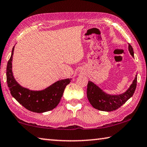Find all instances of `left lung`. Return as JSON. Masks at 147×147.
Wrapping results in <instances>:
<instances>
[{"label":"left lung","mask_w":147,"mask_h":147,"mask_svg":"<svg viewBox=\"0 0 147 147\" xmlns=\"http://www.w3.org/2000/svg\"><path fill=\"white\" fill-rule=\"evenodd\" d=\"M128 51L131 56L134 57V50L130 44H128ZM137 76L136 74L130 88L123 93L119 94L106 93L93 82L89 81L87 96L89 102L93 108L100 111H112L117 109L133 96L136 89Z\"/></svg>","instance_id":"8db88e82"}]
</instances>
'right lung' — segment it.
I'll return each mask as SVG.
<instances>
[{
  "label": "right lung",
  "instance_id": "add662e5",
  "mask_svg": "<svg viewBox=\"0 0 147 147\" xmlns=\"http://www.w3.org/2000/svg\"><path fill=\"white\" fill-rule=\"evenodd\" d=\"M14 47L12 49L6 68L7 84L12 96L26 109L33 112L43 113L55 108L63 96L65 88L71 82V79L58 80L40 91L30 90L21 86L16 80L12 72Z\"/></svg>",
  "mask_w": 147,
  "mask_h": 147
}]
</instances>
